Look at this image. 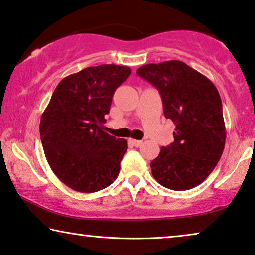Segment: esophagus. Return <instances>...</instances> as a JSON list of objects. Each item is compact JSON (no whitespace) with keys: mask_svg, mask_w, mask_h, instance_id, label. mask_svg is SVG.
I'll return each mask as SVG.
<instances>
[{"mask_svg":"<svg viewBox=\"0 0 255 255\" xmlns=\"http://www.w3.org/2000/svg\"><path fill=\"white\" fill-rule=\"evenodd\" d=\"M131 142H133V144L135 145V147H140V145L143 144V141H141V140H133Z\"/></svg>","mask_w":255,"mask_h":255,"instance_id":"1","label":"esophagus"}]
</instances>
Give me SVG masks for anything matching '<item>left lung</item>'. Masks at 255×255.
<instances>
[{
  "instance_id": "1",
  "label": "left lung",
  "mask_w": 255,
  "mask_h": 255,
  "mask_svg": "<svg viewBox=\"0 0 255 255\" xmlns=\"http://www.w3.org/2000/svg\"><path fill=\"white\" fill-rule=\"evenodd\" d=\"M157 88L164 117L176 125L175 141L150 163L164 188L183 191L199 185L216 168L225 147L222 100L215 85L179 60L147 64L136 71Z\"/></svg>"
}]
</instances>
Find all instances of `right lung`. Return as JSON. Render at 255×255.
<instances>
[{"instance_id":"1","label":"right lung","mask_w":255,"mask_h":255,"mask_svg":"<svg viewBox=\"0 0 255 255\" xmlns=\"http://www.w3.org/2000/svg\"><path fill=\"white\" fill-rule=\"evenodd\" d=\"M130 73L128 66L104 64L70 74L43 112L39 131L47 163L74 191H99L120 172L127 141L104 131L103 124L115 90Z\"/></svg>"}]
</instances>
